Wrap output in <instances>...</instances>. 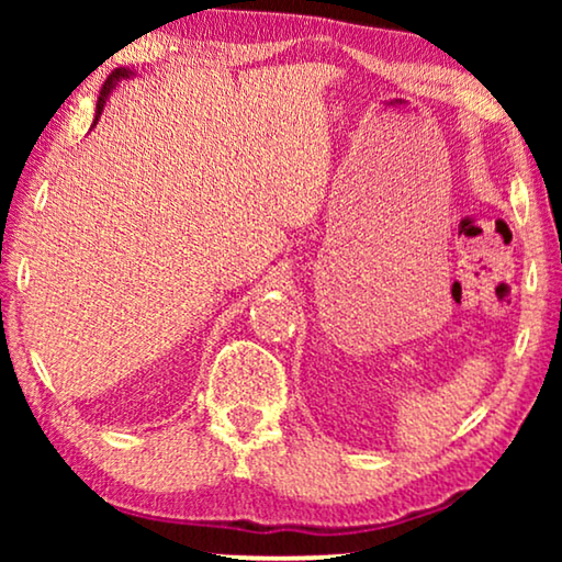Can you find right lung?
Here are the masks:
<instances>
[{
  "label": "right lung",
  "instance_id": "right-lung-1",
  "mask_svg": "<svg viewBox=\"0 0 562 562\" xmlns=\"http://www.w3.org/2000/svg\"><path fill=\"white\" fill-rule=\"evenodd\" d=\"M130 76H133V71H130V68H117V71H112V74H110V79L104 81V87H102V91H99V99H97L94 125L99 122V117H102L104 104H106V99H110V94L114 91V87H117V83H120L122 79H130ZM94 125H91V127H94Z\"/></svg>",
  "mask_w": 562,
  "mask_h": 562
}]
</instances>
